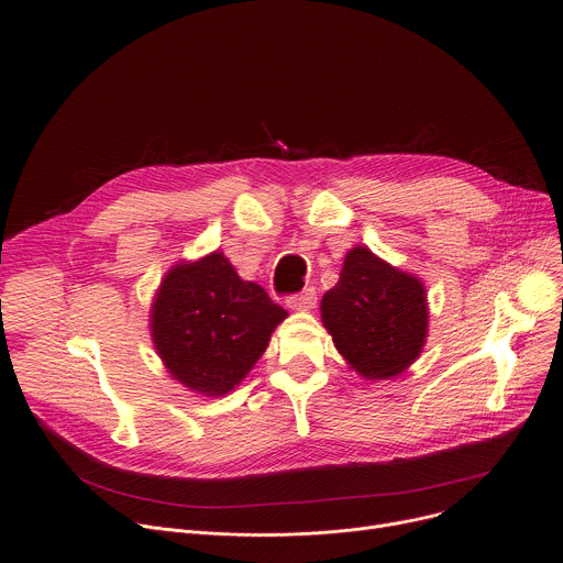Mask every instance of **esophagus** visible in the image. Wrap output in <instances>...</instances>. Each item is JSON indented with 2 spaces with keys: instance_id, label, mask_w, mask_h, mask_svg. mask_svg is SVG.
Returning <instances> with one entry per match:
<instances>
[{
  "instance_id": "obj_1",
  "label": "esophagus",
  "mask_w": 563,
  "mask_h": 563,
  "mask_svg": "<svg viewBox=\"0 0 563 563\" xmlns=\"http://www.w3.org/2000/svg\"><path fill=\"white\" fill-rule=\"evenodd\" d=\"M287 305L294 312H310L317 305V291L310 287V289H302L300 294H291L287 298Z\"/></svg>"
}]
</instances>
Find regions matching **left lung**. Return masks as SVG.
<instances>
[{
  "label": "left lung",
  "mask_w": 563,
  "mask_h": 563,
  "mask_svg": "<svg viewBox=\"0 0 563 563\" xmlns=\"http://www.w3.org/2000/svg\"><path fill=\"white\" fill-rule=\"evenodd\" d=\"M321 321L347 366L368 382L416 364L429 334L424 283L368 246L345 253L339 283L323 294Z\"/></svg>",
  "instance_id": "1"
}]
</instances>
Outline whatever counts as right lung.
Wrapping results in <instances>:
<instances>
[{"mask_svg":"<svg viewBox=\"0 0 563 563\" xmlns=\"http://www.w3.org/2000/svg\"><path fill=\"white\" fill-rule=\"evenodd\" d=\"M287 319L267 291L242 280L222 251L179 261L150 308V334L175 382L201 397L231 393Z\"/></svg>","mask_w":563,"mask_h":563,"instance_id":"add662e5","label":"right lung"}]
</instances>
